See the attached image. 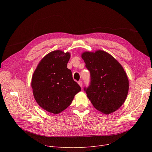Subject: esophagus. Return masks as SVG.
Here are the masks:
<instances>
[{
    "instance_id": "34e87169",
    "label": "esophagus",
    "mask_w": 152,
    "mask_h": 152,
    "mask_svg": "<svg viewBox=\"0 0 152 152\" xmlns=\"http://www.w3.org/2000/svg\"><path fill=\"white\" fill-rule=\"evenodd\" d=\"M78 84L80 85V87H82V82L81 80H79V81L78 82Z\"/></svg>"
}]
</instances>
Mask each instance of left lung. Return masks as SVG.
Instances as JSON below:
<instances>
[{
    "label": "left lung",
    "mask_w": 152,
    "mask_h": 152,
    "mask_svg": "<svg viewBox=\"0 0 152 152\" xmlns=\"http://www.w3.org/2000/svg\"><path fill=\"white\" fill-rule=\"evenodd\" d=\"M82 58L90 72V83L84 91L94 107L109 114L124 102L129 91V80L121 64L103 50L85 52Z\"/></svg>",
    "instance_id": "8db88e82"
}]
</instances>
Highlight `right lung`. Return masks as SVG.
Returning a JSON list of instances; mask_svg holds the SVG:
<instances>
[{
  "label": "right lung",
  "instance_id": "right-lung-1",
  "mask_svg": "<svg viewBox=\"0 0 152 152\" xmlns=\"http://www.w3.org/2000/svg\"><path fill=\"white\" fill-rule=\"evenodd\" d=\"M70 58L68 52L53 51L41 60L33 74L31 86L36 102L55 114L66 110L81 90L67 68Z\"/></svg>",
  "mask_w": 152,
  "mask_h": 152
}]
</instances>
